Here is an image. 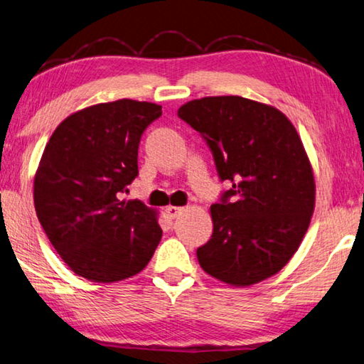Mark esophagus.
<instances>
[{"mask_svg": "<svg viewBox=\"0 0 364 364\" xmlns=\"http://www.w3.org/2000/svg\"><path fill=\"white\" fill-rule=\"evenodd\" d=\"M165 211H167V215L170 218H173V220H175V218H178V216L183 213L184 208L183 207H173V205H170V207L165 208Z\"/></svg>", "mask_w": 364, "mask_h": 364, "instance_id": "obj_1", "label": "esophagus"}]
</instances>
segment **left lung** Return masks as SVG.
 Masks as SVG:
<instances>
[{
    "label": "left lung",
    "instance_id": "left-lung-1",
    "mask_svg": "<svg viewBox=\"0 0 364 364\" xmlns=\"http://www.w3.org/2000/svg\"><path fill=\"white\" fill-rule=\"evenodd\" d=\"M213 153L229 181L210 208L213 234L197 248L208 275L250 287L287 266L315 208L312 165L291 121L270 105L239 95L205 97L178 109Z\"/></svg>",
    "mask_w": 364,
    "mask_h": 364
}]
</instances>
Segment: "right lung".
I'll return each instance as SVG.
<instances>
[{"instance_id": "obj_1", "label": "right lung", "mask_w": 364, "mask_h": 364, "mask_svg": "<svg viewBox=\"0 0 364 364\" xmlns=\"http://www.w3.org/2000/svg\"><path fill=\"white\" fill-rule=\"evenodd\" d=\"M162 114L149 102L98 103L58 124L35 175L33 199L52 247L79 277L113 283L146 267L159 245L157 211L121 200L138 176V144Z\"/></svg>"}]
</instances>
